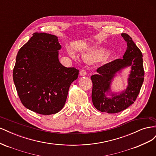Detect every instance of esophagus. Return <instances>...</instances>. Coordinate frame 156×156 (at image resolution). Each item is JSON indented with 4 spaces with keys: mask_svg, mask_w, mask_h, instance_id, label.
Here are the masks:
<instances>
[{
    "mask_svg": "<svg viewBox=\"0 0 156 156\" xmlns=\"http://www.w3.org/2000/svg\"><path fill=\"white\" fill-rule=\"evenodd\" d=\"M79 74H80V75H81V76H85V75H87V71L85 69H83L80 71Z\"/></svg>",
    "mask_w": 156,
    "mask_h": 156,
    "instance_id": "1",
    "label": "esophagus"
}]
</instances>
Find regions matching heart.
<instances>
[{"instance_id": "obj_1", "label": "heart", "mask_w": 156, "mask_h": 156, "mask_svg": "<svg viewBox=\"0 0 156 156\" xmlns=\"http://www.w3.org/2000/svg\"><path fill=\"white\" fill-rule=\"evenodd\" d=\"M72 56L75 58L77 59V56L73 53L71 54ZM107 55V51L104 49H98L96 50H93L89 51L88 53L84 54L83 58L84 60H85L88 62H96V61L100 60L103 58Z\"/></svg>"}]
</instances>
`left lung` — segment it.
Here are the masks:
<instances>
[{
	"label": "left lung",
	"mask_w": 156,
	"mask_h": 156,
	"mask_svg": "<svg viewBox=\"0 0 156 156\" xmlns=\"http://www.w3.org/2000/svg\"><path fill=\"white\" fill-rule=\"evenodd\" d=\"M122 36L127 43L123 58H118L103 65L97 69L98 74L91 76L92 103L94 107L101 112L117 113L125 110L135 101L144 81L143 54L128 34L122 33ZM126 65L132 66L129 87L120 96L112 99L107 98L105 93L109 87L113 75Z\"/></svg>",
	"instance_id": "obj_1"
}]
</instances>
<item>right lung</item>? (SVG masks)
<instances>
[{
	"mask_svg": "<svg viewBox=\"0 0 156 156\" xmlns=\"http://www.w3.org/2000/svg\"><path fill=\"white\" fill-rule=\"evenodd\" d=\"M18 51L13 79L19 98L28 109L40 115L59 112L79 69L59 62L58 37L35 32Z\"/></svg>",
	"mask_w": 156,
	"mask_h": 156,
	"instance_id": "add662e5",
	"label": "right lung"
}]
</instances>
